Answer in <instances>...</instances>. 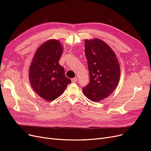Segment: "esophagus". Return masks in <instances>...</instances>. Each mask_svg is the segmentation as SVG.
<instances>
[{"label":"esophagus","mask_w":151,"mask_h":151,"mask_svg":"<svg viewBox=\"0 0 151 151\" xmlns=\"http://www.w3.org/2000/svg\"><path fill=\"white\" fill-rule=\"evenodd\" d=\"M78 78H76V77H75V78H72L71 79V81H72L73 83H76V82H77L78 81Z\"/></svg>","instance_id":"esophagus-1"}]
</instances>
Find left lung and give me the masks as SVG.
Segmentation results:
<instances>
[{"mask_svg": "<svg viewBox=\"0 0 151 151\" xmlns=\"http://www.w3.org/2000/svg\"><path fill=\"white\" fill-rule=\"evenodd\" d=\"M84 47L90 81L83 92L89 100L99 101L116 89L120 78L119 63L113 50L99 38L85 40Z\"/></svg>", "mask_w": 151, "mask_h": 151, "instance_id": "left-lung-1", "label": "left lung"}]
</instances>
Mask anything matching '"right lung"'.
I'll return each instance as SVG.
<instances>
[{
	"label": "right lung",
	"mask_w": 151,
	"mask_h": 151,
	"mask_svg": "<svg viewBox=\"0 0 151 151\" xmlns=\"http://www.w3.org/2000/svg\"><path fill=\"white\" fill-rule=\"evenodd\" d=\"M62 51L59 41L49 40L37 49L30 63L29 78L32 88L47 101L58 98L71 83L59 62Z\"/></svg>",
	"instance_id": "add662e5"
}]
</instances>
